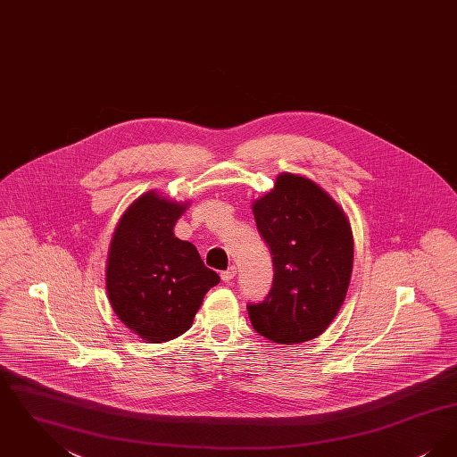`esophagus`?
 Listing matches in <instances>:
<instances>
[{
    "instance_id": "obj_1",
    "label": "esophagus",
    "mask_w": 457,
    "mask_h": 457,
    "mask_svg": "<svg viewBox=\"0 0 457 457\" xmlns=\"http://www.w3.org/2000/svg\"><path fill=\"white\" fill-rule=\"evenodd\" d=\"M235 276H237V267H235V265H231L229 269H226V270L220 272V279H222L224 283H229L231 279H235Z\"/></svg>"
}]
</instances>
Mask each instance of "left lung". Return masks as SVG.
Returning a JSON list of instances; mask_svg holds the SVG:
<instances>
[{
    "label": "left lung",
    "mask_w": 457,
    "mask_h": 457,
    "mask_svg": "<svg viewBox=\"0 0 457 457\" xmlns=\"http://www.w3.org/2000/svg\"><path fill=\"white\" fill-rule=\"evenodd\" d=\"M270 248L274 279L261 303H248L253 328L270 341L300 345L320 336L346 298L353 233L345 211L313 181L279 174L253 204Z\"/></svg>",
    "instance_id": "1"
}]
</instances>
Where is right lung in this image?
I'll use <instances>...</instances> for the list:
<instances>
[{
  "label": "right lung",
  "instance_id": "obj_1",
  "mask_svg": "<svg viewBox=\"0 0 457 457\" xmlns=\"http://www.w3.org/2000/svg\"><path fill=\"white\" fill-rule=\"evenodd\" d=\"M187 204L149 192L120 219L109 246L106 287L118 319L149 343L181 336L205 293L220 281L190 241L174 237Z\"/></svg>",
  "mask_w": 457,
  "mask_h": 457
}]
</instances>
